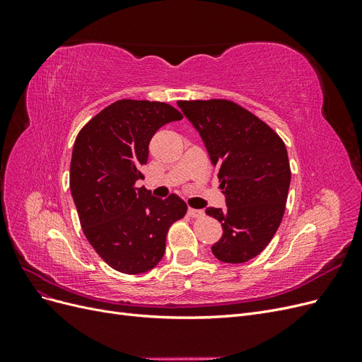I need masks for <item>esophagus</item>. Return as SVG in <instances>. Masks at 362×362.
<instances>
[{
	"label": "esophagus",
	"instance_id": "obj_1",
	"mask_svg": "<svg viewBox=\"0 0 362 362\" xmlns=\"http://www.w3.org/2000/svg\"><path fill=\"white\" fill-rule=\"evenodd\" d=\"M187 213L192 217H201V216H204V210H198V208H189Z\"/></svg>",
	"mask_w": 362,
	"mask_h": 362
}]
</instances>
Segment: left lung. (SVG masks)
Segmentation results:
<instances>
[{"instance_id":"8db88e82","label":"left lung","mask_w":362,"mask_h":362,"mask_svg":"<svg viewBox=\"0 0 362 362\" xmlns=\"http://www.w3.org/2000/svg\"><path fill=\"white\" fill-rule=\"evenodd\" d=\"M218 172L226 208L205 213L222 223L211 246L217 259L242 264L270 243L290 189L287 148L269 125L231 101H178Z\"/></svg>"}]
</instances>
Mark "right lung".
<instances>
[{"mask_svg": "<svg viewBox=\"0 0 362 362\" xmlns=\"http://www.w3.org/2000/svg\"><path fill=\"white\" fill-rule=\"evenodd\" d=\"M169 104L122 100L98 113L76 136L71 193L86 238L108 266L127 275L154 269L166 249L169 226L187 213L178 194L161 199L145 187L141 168L149 141L181 120Z\"/></svg>", "mask_w": 362, "mask_h": 362, "instance_id": "add662e5", "label": "right lung"}]
</instances>
